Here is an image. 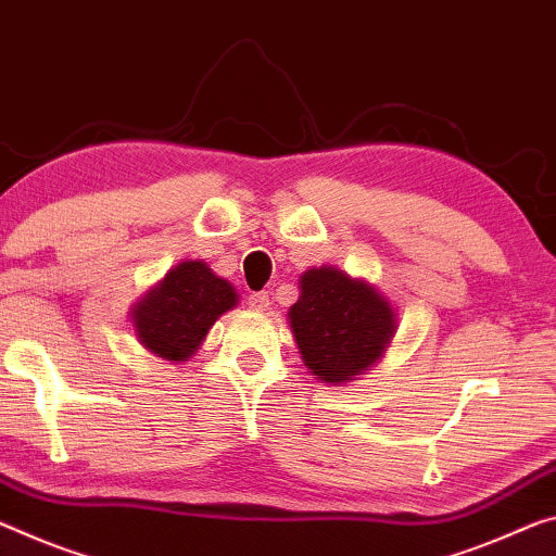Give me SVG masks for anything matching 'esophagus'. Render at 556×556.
Masks as SVG:
<instances>
[{"label": "esophagus", "mask_w": 556, "mask_h": 556, "mask_svg": "<svg viewBox=\"0 0 556 556\" xmlns=\"http://www.w3.org/2000/svg\"><path fill=\"white\" fill-rule=\"evenodd\" d=\"M269 294L267 292H254L247 296V306H250L252 312H267L269 309Z\"/></svg>", "instance_id": "obj_1"}]
</instances>
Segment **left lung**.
Returning <instances> with one entry per match:
<instances>
[{"label": "left lung", "instance_id": "8db88e82", "mask_svg": "<svg viewBox=\"0 0 556 556\" xmlns=\"http://www.w3.org/2000/svg\"><path fill=\"white\" fill-rule=\"evenodd\" d=\"M299 289L289 326L309 374L337 386L371 371L395 333L389 299L337 267L304 271Z\"/></svg>", "mask_w": 556, "mask_h": 556}]
</instances>
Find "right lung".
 <instances>
[{
    "mask_svg": "<svg viewBox=\"0 0 556 556\" xmlns=\"http://www.w3.org/2000/svg\"><path fill=\"white\" fill-rule=\"evenodd\" d=\"M237 304V289L205 262L173 267L130 309L136 337L165 361H188L213 329L219 314Z\"/></svg>",
    "mask_w": 556,
    "mask_h": 556,
    "instance_id": "right-lung-1",
    "label": "right lung"
}]
</instances>
